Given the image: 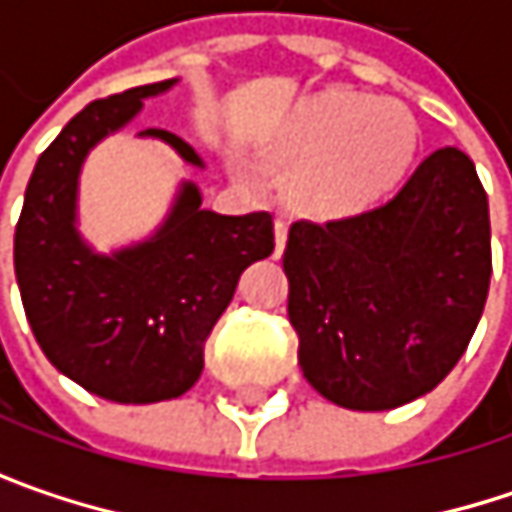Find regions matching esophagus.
<instances>
[{"label": "esophagus", "instance_id": "34e87169", "mask_svg": "<svg viewBox=\"0 0 512 512\" xmlns=\"http://www.w3.org/2000/svg\"><path fill=\"white\" fill-rule=\"evenodd\" d=\"M284 243H287V219H275V257L284 252Z\"/></svg>", "mask_w": 512, "mask_h": 512}]
</instances>
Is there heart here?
Returning a JSON list of instances; mask_svg holds the SVG:
<instances>
[{
	"label": "heart",
	"mask_w": 512,
	"mask_h": 512,
	"mask_svg": "<svg viewBox=\"0 0 512 512\" xmlns=\"http://www.w3.org/2000/svg\"><path fill=\"white\" fill-rule=\"evenodd\" d=\"M418 127L397 100L329 91L305 103L272 142V159L299 168L296 198L320 216H350L388 195L409 171Z\"/></svg>",
	"instance_id": "obj_1"
}]
</instances>
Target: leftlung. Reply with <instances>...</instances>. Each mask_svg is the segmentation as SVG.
<instances>
[{"label": "left lung", "instance_id": "obj_1", "mask_svg": "<svg viewBox=\"0 0 512 512\" xmlns=\"http://www.w3.org/2000/svg\"><path fill=\"white\" fill-rule=\"evenodd\" d=\"M284 272L299 367L326 400L385 412L424 397L460 361L489 293V201L474 162L439 148L391 201L293 222Z\"/></svg>", "mask_w": 512, "mask_h": 512}]
</instances>
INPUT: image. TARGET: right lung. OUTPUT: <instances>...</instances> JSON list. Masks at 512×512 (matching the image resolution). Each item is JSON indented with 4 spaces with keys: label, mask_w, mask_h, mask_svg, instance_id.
I'll list each match as a JSON object with an SVG mask.
<instances>
[{
    "label": "right lung",
    "mask_w": 512,
    "mask_h": 512,
    "mask_svg": "<svg viewBox=\"0 0 512 512\" xmlns=\"http://www.w3.org/2000/svg\"><path fill=\"white\" fill-rule=\"evenodd\" d=\"M177 79L88 103L41 154L14 234V272L29 326L52 364L112 403H159L186 394L204 370V341L231 305L243 269L272 255L269 213L222 216L183 183L154 237L97 255L76 228L79 171L88 151L127 127L142 103ZM162 139L204 168L192 145Z\"/></svg>",
    "instance_id": "right-lung-1"
}]
</instances>
